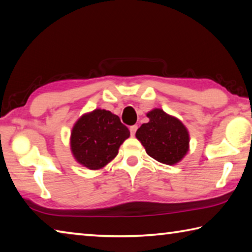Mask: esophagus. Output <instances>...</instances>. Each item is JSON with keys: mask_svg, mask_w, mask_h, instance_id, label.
Returning <instances> with one entry per match:
<instances>
[{"mask_svg": "<svg viewBox=\"0 0 252 252\" xmlns=\"http://www.w3.org/2000/svg\"><path fill=\"white\" fill-rule=\"evenodd\" d=\"M136 130H138V126H130V133H131L132 136H134Z\"/></svg>", "mask_w": 252, "mask_h": 252, "instance_id": "esophagus-1", "label": "esophagus"}]
</instances>
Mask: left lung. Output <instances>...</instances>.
Segmentation results:
<instances>
[{
	"instance_id": "left-lung-1",
	"label": "left lung",
	"mask_w": 252,
	"mask_h": 252,
	"mask_svg": "<svg viewBox=\"0 0 252 252\" xmlns=\"http://www.w3.org/2000/svg\"><path fill=\"white\" fill-rule=\"evenodd\" d=\"M148 123H143L135 136L151 158L166 165H175L189 150V133L181 120L155 108L146 113Z\"/></svg>"
}]
</instances>
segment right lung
<instances>
[{
  "instance_id": "add662e5",
  "label": "right lung",
  "mask_w": 252,
  "mask_h": 252,
  "mask_svg": "<svg viewBox=\"0 0 252 252\" xmlns=\"http://www.w3.org/2000/svg\"><path fill=\"white\" fill-rule=\"evenodd\" d=\"M130 136L117 114L94 109L82 114L72 126L70 150L80 165L97 171L117 157L120 145Z\"/></svg>"
}]
</instances>
